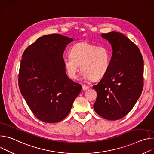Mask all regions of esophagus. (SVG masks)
<instances>
[{"mask_svg": "<svg viewBox=\"0 0 154 154\" xmlns=\"http://www.w3.org/2000/svg\"><path fill=\"white\" fill-rule=\"evenodd\" d=\"M89 89V88L88 86H86V85H82V89L84 91H86V90H88Z\"/></svg>", "mask_w": 154, "mask_h": 154, "instance_id": "esophagus-1", "label": "esophagus"}]
</instances>
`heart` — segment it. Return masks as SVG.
Masks as SVG:
<instances>
[{
  "instance_id": "b5f03b06",
  "label": "heart",
  "mask_w": 154,
  "mask_h": 154,
  "mask_svg": "<svg viewBox=\"0 0 154 154\" xmlns=\"http://www.w3.org/2000/svg\"><path fill=\"white\" fill-rule=\"evenodd\" d=\"M69 56L63 59L65 70L70 78L76 79L81 66L84 79L97 80L108 72L112 53L106 46L81 42L71 49Z\"/></svg>"
}]
</instances>
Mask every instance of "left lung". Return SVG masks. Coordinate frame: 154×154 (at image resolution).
I'll use <instances>...</instances> for the list:
<instances>
[{"mask_svg": "<svg viewBox=\"0 0 154 154\" xmlns=\"http://www.w3.org/2000/svg\"><path fill=\"white\" fill-rule=\"evenodd\" d=\"M101 36L111 45L112 55L108 72L93 86L97 93L94 109L116 121L126 116L141 96L144 61L138 46L124 34L112 31Z\"/></svg>", "mask_w": 154, "mask_h": 154, "instance_id": "obj_1", "label": "left lung"}]
</instances>
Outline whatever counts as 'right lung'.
Returning <instances> with one entry per match:
<instances>
[{
	"label": "right lung",
	"instance_id": "obj_1",
	"mask_svg": "<svg viewBox=\"0 0 154 154\" xmlns=\"http://www.w3.org/2000/svg\"><path fill=\"white\" fill-rule=\"evenodd\" d=\"M72 38L46 35L28 46L19 73L21 93L33 114L47 123L62 121L70 113L81 85L66 75L63 53Z\"/></svg>",
	"mask_w": 154,
	"mask_h": 154
}]
</instances>
